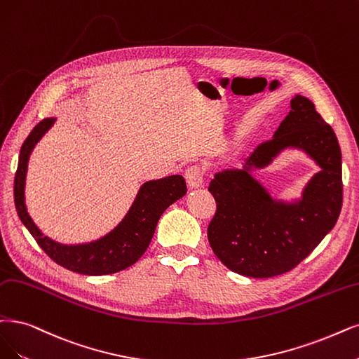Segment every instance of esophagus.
<instances>
[{
  "mask_svg": "<svg viewBox=\"0 0 359 359\" xmlns=\"http://www.w3.org/2000/svg\"><path fill=\"white\" fill-rule=\"evenodd\" d=\"M184 179L189 189H200L203 188V171L200 167L192 165L184 172Z\"/></svg>",
  "mask_w": 359,
  "mask_h": 359,
  "instance_id": "34e87169",
  "label": "esophagus"
}]
</instances>
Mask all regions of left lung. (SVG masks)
I'll return each mask as SVG.
<instances>
[{
    "label": "left lung",
    "mask_w": 359,
    "mask_h": 359,
    "mask_svg": "<svg viewBox=\"0 0 359 359\" xmlns=\"http://www.w3.org/2000/svg\"><path fill=\"white\" fill-rule=\"evenodd\" d=\"M291 111L260 143L241 168L217 171L208 191L217 211L210 222L208 243L222 263L244 276L271 278L296 268L334 228L341 210V152L315 104L302 95ZM287 150H300L320 167L300 197H273L254 172Z\"/></svg>",
    "instance_id": "left-lung-1"
}]
</instances>
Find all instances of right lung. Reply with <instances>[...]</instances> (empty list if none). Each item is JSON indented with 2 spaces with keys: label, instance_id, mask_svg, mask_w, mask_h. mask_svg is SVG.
<instances>
[{
  "label": "right lung",
  "instance_id": "add662e5",
  "mask_svg": "<svg viewBox=\"0 0 359 359\" xmlns=\"http://www.w3.org/2000/svg\"><path fill=\"white\" fill-rule=\"evenodd\" d=\"M55 123L56 118L43 119L22 144L15 177V204L19 219L46 255L60 266L91 276L123 271L143 256L151 244L159 217L172 203L187 194V183L180 175L144 182L121 222L97 240L78 244H63L51 240L29 216L25 201V187L29 158L35 144Z\"/></svg>",
  "mask_w": 359,
  "mask_h": 359
}]
</instances>
